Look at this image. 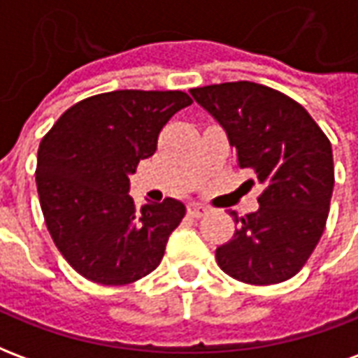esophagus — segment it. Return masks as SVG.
I'll use <instances>...</instances> for the list:
<instances>
[{"label":"esophagus","instance_id":"34e87169","mask_svg":"<svg viewBox=\"0 0 358 358\" xmlns=\"http://www.w3.org/2000/svg\"><path fill=\"white\" fill-rule=\"evenodd\" d=\"M187 213H189L192 217L199 218L205 217V215L209 213V209H207L205 205H199V203H189V205H187Z\"/></svg>","mask_w":358,"mask_h":358}]
</instances>
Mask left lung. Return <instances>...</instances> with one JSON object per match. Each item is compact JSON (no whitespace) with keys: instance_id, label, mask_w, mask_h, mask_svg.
Wrapping results in <instances>:
<instances>
[{"instance_id":"left-lung-1","label":"left lung","mask_w":358,"mask_h":358,"mask_svg":"<svg viewBox=\"0 0 358 358\" xmlns=\"http://www.w3.org/2000/svg\"><path fill=\"white\" fill-rule=\"evenodd\" d=\"M189 94L224 128L241 169L263 184L255 213L240 218L230 210L238 228L217 248L218 266L245 284L289 280L326 226L334 192L330 140L299 103L263 84L226 82Z\"/></svg>"}]
</instances>
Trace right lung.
<instances>
[{
	"label": "right lung",
	"instance_id": "right-lung-1",
	"mask_svg": "<svg viewBox=\"0 0 358 358\" xmlns=\"http://www.w3.org/2000/svg\"><path fill=\"white\" fill-rule=\"evenodd\" d=\"M192 105L184 92L118 90L66 109L38 149L36 186L55 245L80 276L124 285L159 266L186 215L166 197L136 209L130 174L155 153L163 126Z\"/></svg>",
	"mask_w": 358,
	"mask_h": 358
}]
</instances>
